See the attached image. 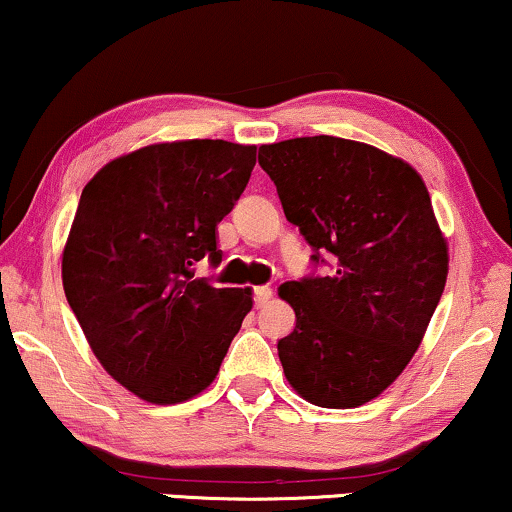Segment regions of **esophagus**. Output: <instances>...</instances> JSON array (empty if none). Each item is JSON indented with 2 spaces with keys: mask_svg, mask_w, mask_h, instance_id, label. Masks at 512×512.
<instances>
[{
  "mask_svg": "<svg viewBox=\"0 0 512 512\" xmlns=\"http://www.w3.org/2000/svg\"><path fill=\"white\" fill-rule=\"evenodd\" d=\"M272 298V289L270 287H254V301H256V308H263L265 303H268Z\"/></svg>",
  "mask_w": 512,
  "mask_h": 512,
  "instance_id": "esophagus-1",
  "label": "esophagus"
}]
</instances>
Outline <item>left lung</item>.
Listing matches in <instances>:
<instances>
[{"instance_id":"8db88e82","label":"left lung","mask_w":512,"mask_h":512,"mask_svg":"<svg viewBox=\"0 0 512 512\" xmlns=\"http://www.w3.org/2000/svg\"><path fill=\"white\" fill-rule=\"evenodd\" d=\"M258 164L313 261L334 258L329 275L280 287L296 313L277 343L284 376L317 407H360L414 357L447 282L426 183L402 159L336 136L261 145Z\"/></svg>"}]
</instances>
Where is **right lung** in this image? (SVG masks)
I'll list each match as a JSON object with an SVG mask.
<instances>
[{
	"label": "right lung",
	"mask_w": 512,
	"mask_h": 512,
	"mask_svg": "<svg viewBox=\"0 0 512 512\" xmlns=\"http://www.w3.org/2000/svg\"><path fill=\"white\" fill-rule=\"evenodd\" d=\"M256 145H145L84 185L63 249V289L91 350L126 390L178 404L207 390L254 305L197 280L221 263L216 225L247 188Z\"/></svg>",
	"instance_id": "add662e5"
}]
</instances>
